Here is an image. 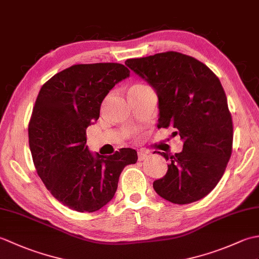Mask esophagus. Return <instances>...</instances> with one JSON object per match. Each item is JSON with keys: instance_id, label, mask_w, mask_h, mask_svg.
<instances>
[{"instance_id": "34e87169", "label": "esophagus", "mask_w": 259, "mask_h": 259, "mask_svg": "<svg viewBox=\"0 0 259 259\" xmlns=\"http://www.w3.org/2000/svg\"><path fill=\"white\" fill-rule=\"evenodd\" d=\"M148 156H149V152L146 151V150H139V151H138V159H139V161L145 160V159H146Z\"/></svg>"}]
</instances>
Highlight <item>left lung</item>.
Returning a JSON list of instances; mask_svg holds the SVG:
<instances>
[{
  "label": "left lung",
  "instance_id": "left-lung-1",
  "mask_svg": "<svg viewBox=\"0 0 259 259\" xmlns=\"http://www.w3.org/2000/svg\"><path fill=\"white\" fill-rule=\"evenodd\" d=\"M124 63L156 91L158 129L171 125L184 141L175 156L158 152L170 163L153 189L178 205L201 199L222 179L232 155L233 121L221 81L207 65L179 52Z\"/></svg>",
  "mask_w": 259,
  "mask_h": 259
}]
</instances>
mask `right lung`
<instances>
[{"instance_id":"1","label":"right lung","mask_w":259,"mask_h":259,"mask_svg":"<svg viewBox=\"0 0 259 259\" xmlns=\"http://www.w3.org/2000/svg\"><path fill=\"white\" fill-rule=\"evenodd\" d=\"M130 71L120 63L75 64L42 85L29 124V144L38 177L52 196L80 212L106 206L137 151L122 148L103 157L88 149V126L99 119L103 99Z\"/></svg>"}]
</instances>
